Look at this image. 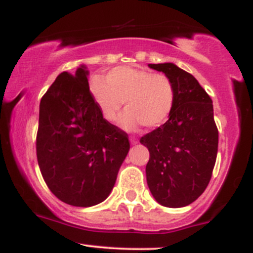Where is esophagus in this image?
Masks as SVG:
<instances>
[{
  "instance_id": "esophagus-1",
  "label": "esophagus",
  "mask_w": 253,
  "mask_h": 253,
  "mask_svg": "<svg viewBox=\"0 0 253 253\" xmlns=\"http://www.w3.org/2000/svg\"><path fill=\"white\" fill-rule=\"evenodd\" d=\"M129 140H130V144H132V145H135V144H138V139H136L135 136H130V138H129Z\"/></svg>"
}]
</instances>
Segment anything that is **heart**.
I'll return each mask as SVG.
<instances>
[{
    "mask_svg": "<svg viewBox=\"0 0 253 253\" xmlns=\"http://www.w3.org/2000/svg\"><path fill=\"white\" fill-rule=\"evenodd\" d=\"M90 91L106 120L115 121L123 103L126 112L121 124L126 128L139 125L147 128L162 126L172 113L176 90L172 80L162 72L119 66L110 70L106 81L94 77Z\"/></svg>",
    "mask_w": 253,
    "mask_h": 253,
    "instance_id": "heart-1",
    "label": "heart"
}]
</instances>
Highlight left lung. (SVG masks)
I'll use <instances>...</instances> for the list:
<instances>
[{
    "mask_svg": "<svg viewBox=\"0 0 253 253\" xmlns=\"http://www.w3.org/2000/svg\"><path fill=\"white\" fill-rule=\"evenodd\" d=\"M149 66L172 80L176 100L169 120L140 138L150 152L147 185L162 206L184 207L206 190L215 165L219 132L213 103L196 78L175 64Z\"/></svg>",
    "mask_w": 253,
    "mask_h": 253,
    "instance_id": "obj_1",
    "label": "left lung"
}]
</instances>
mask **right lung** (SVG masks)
Returning a JSON list of instances; mask_svg holds the SVG:
<instances>
[{"label":"right lung","instance_id":"add662e5","mask_svg":"<svg viewBox=\"0 0 253 253\" xmlns=\"http://www.w3.org/2000/svg\"><path fill=\"white\" fill-rule=\"evenodd\" d=\"M85 66L64 71L40 101L37 158L43 181L60 201L90 207L104 201L129 150L128 135L98 109Z\"/></svg>","mask_w":253,"mask_h":253}]
</instances>
